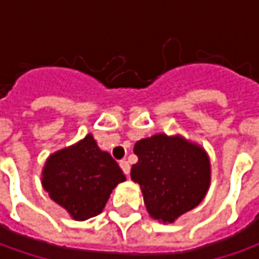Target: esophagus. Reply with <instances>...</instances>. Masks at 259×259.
<instances>
[{"instance_id": "1", "label": "esophagus", "mask_w": 259, "mask_h": 259, "mask_svg": "<svg viewBox=\"0 0 259 259\" xmlns=\"http://www.w3.org/2000/svg\"><path fill=\"white\" fill-rule=\"evenodd\" d=\"M119 165H121V168H122V171H124L125 176H128L130 174V170H131V167H130V164H128V161H121L119 163Z\"/></svg>"}]
</instances>
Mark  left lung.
Instances as JSON below:
<instances>
[{
	"mask_svg": "<svg viewBox=\"0 0 259 259\" xmlns=\"http://www.w3.org/2000/svg\"><path fill=\"white\" fill-rule=\"evenodd\" d=\"M138 163L131 180L140 184L148 214L163 224L194 209L210 186V160L202 145L182 135L155 134L137 141Z\"/></svg>",
	"mask_w": 259,
	"mask_h": 259,
	"instance_id": "obj_1",
	"label": "left lung"
}]
</instances>
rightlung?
Segmentation results:
<instances>
[{"instance_id":"1","label":"right lung","mask_w":259,"mask_h":259,"mask_svg":"<svg viewBox=\"0 0 259 259\" xmlns=\"http://www.w3.org/2000/svg\"><path fill=\"white\" fill-rule=\"evenodd\" d=\"M124 173L94 135L50 154L41 171V184L50 199L75 221H86L104 210Z\"/></svg>"}]
</instances>
